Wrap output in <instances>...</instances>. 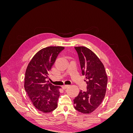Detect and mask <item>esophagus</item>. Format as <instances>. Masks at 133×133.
I'll return each instance as SVG.
<instances>
[{"label": "esophagus", "instance_id": "obj_1", "mask_svg": "<svg viewBox=\"0 0 133 133\" xmlns=\"http://www.w3.org/2000/svg\"><path fill=\"white\" fill-rule=\"evenodd\" d=\"M69 85H64V86H63L62 87V89H67V88H68V87H69Z\"/></svg>", "mask_w": 133, "mask_h": 133}]
</instances>
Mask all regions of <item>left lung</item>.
I'll list each match as a JSON object with an SVG mask.
<instances>
[{"instance_id": "8db88e82", "label": "left lung", "mask_w": 133, "mask_h": 133, "mask_svg": "<svg viewBox=\"0 0 133 133\" xmlns=\"http://www.w3.org/2000/svg\"><path fill=\"white\" fill-rule=\"evenodd\" d=\"M77 52L82 74L85 75L87 91L80 90L74 99L76 110L89 114L102 103L105 95L108 78L103 63L93 52L84 46L74 47Z\"/></svg>"}]
</instances>
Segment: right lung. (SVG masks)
Instances as JSON below:
<instances>
[{
  "label": "right lung",
  "instance_id": "add662e5",
  "mask_svg": "<svg viewBox=\"0 0 133 133\" xmlns=\"http://www.w3.org/2000/svg\"><path fill=\"white\" fill-rule=\"evenodd\" d=\"M64 49L63 46L43 48L32 58L25 71V91L34 106L45 113L57 107L60 87L48 83L46 79L56 58Z\"/></svg>",
  "mask_w": 133,
  "mask_h": 133
}]
</instances>
